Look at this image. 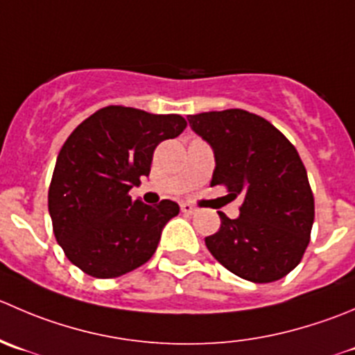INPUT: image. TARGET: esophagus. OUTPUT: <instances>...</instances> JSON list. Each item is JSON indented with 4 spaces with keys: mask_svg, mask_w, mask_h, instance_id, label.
<instances>
[{
    "mask_svg": "<svg viewBox=\"0 0 355 355\" xmlns=\"http://www.w3.org/2000/svg\"><path fill=\"white\" fill-rule=\"evenodd\" d=\"M180 209H182V213H185V215H194V213L198 211V209H196L192 205H189V202H182Z\"/></svg>",
    "mask_w": 355,
    "mask_h": 355,
    "instance_id": "esophagus-1",
    "label": "esophagus"
}]
</instances>
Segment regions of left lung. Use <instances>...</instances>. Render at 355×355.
Wrapping results in <instances>:
<instances>
[{
	"label": "left lung",
	"mask_w": 355,
	"mask_h": 355,
	"mask_svg": "<svg viewBox=\"0 0 355 355\" xmlns=\"http://www.w3.org/2000/svg\"><path fill=\"white\" fill-rule=\"evenodd\" d=\"M187 121L215 156L211 187L243 196L237 218L218 213V232L206 237L209 253L251 283L290 274L314 223V196L297 149L267 119L243 109L201 112Z\"/></svg>",
	"instance_id": "left-lung-1"
}]
</instances>
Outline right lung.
<instances>
[{
  "instance_id": "1",
  "label": "right lung",
  "mask_w": 355,
  "mask_h": 355,
  "mask_svg": "<svg viewBox=\"0 0 355 355\" xmlns=\"http://www.w3.org/2000/svg\"><path fill=\"white\" fill-rule=\"evenodd\" d=\"M187 126L178 114L109 105L85 119L58 153L48 191L53 234L65 257L98 279L146 263L164 225L180 208L132 201L128 191L149 177L154 149Z\"/></svg>"
}]
</instances>
